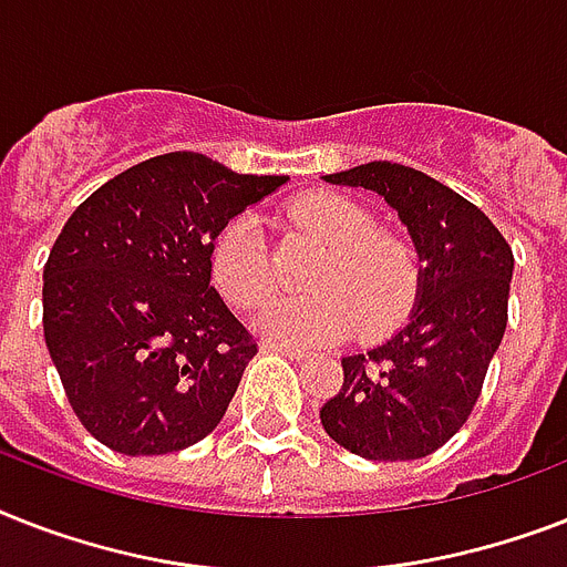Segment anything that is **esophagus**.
<instances>
[{
	"label": "esophagus",
	"instance_id": "esophagus-1",
	"mask_svg": "<svg viewBox=\"0 0 567 567\" xmlns=\"http://www.w3.org/2000/svg\"><path fill=\"white\" fill-rule=\"evenodd\" d=\"M261 353H279V355H288V359H306V350L300 347H285V344H274V341H265L261 344Z\"/></svg>",
	"mask_w": 567,
	"mask_h": 567
}]
</instances>
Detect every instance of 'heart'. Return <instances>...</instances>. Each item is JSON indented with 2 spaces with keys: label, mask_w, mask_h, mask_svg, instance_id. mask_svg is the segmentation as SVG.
<instances>
[{
  "label": "heart",
  "mask_w": 567,
  "mask_h": 567,
  "mask_svg": "<svg viewBox=\"0 0 567 567\" xmlns=\"http://www.w3.org/2000/svg\"><path fill=\"white\" fill-rule=\"evenodd\" d=\"M288 220L327 244L315 270L318 291L270 302L258 315V332L285 347H320L362 327L379 336L409 315L417 297V258L405 240L373 231L362 205L336 194L293 199ZM212 282L235 309H256L274 293L265 238L249 214L220 229L212 244Z\"/></svg>",
  "instance_id": "obj_1"
}]
</instances>
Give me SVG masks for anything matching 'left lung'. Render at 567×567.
Masks as SVG:
<instances>
[{
	"mask_svg": "<svg viewBox=\"0 0 567 567\" xmlns=\"http://www.w3.org/2000/svg\"><path fill=\"white\" fill-rule=\"evenodd\" d=\"M329 185L373 190L412 235L417 297L400 332L344 355V385L320 409L341 447L373 462H409L447 444L474 412L506 332L512 247L465 196L391 162L329 173Z\"/></svg>",
	"mask_w": 567,
	"mask_h": 567,
	"instance_id": "1",
	"label": "left lung"
}]
</instances>
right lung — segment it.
<instances>
[{"mask_svg": "<svg viewBox=\"0 0 567 567\" xmlns=\"http://www.w3.org/2000/svg\"><path fill=\"white\" fill-rule=\"evenodd\" d=\"M279 185L167 153L70 214L43 267V336L75 417L105 447L162 456L220 423L258 347L212 288V244Z\"/></svg>", "mask_w": 567, "mask_h": 567, "instance_id": "1", "label": "right lung"}]
</instances>
